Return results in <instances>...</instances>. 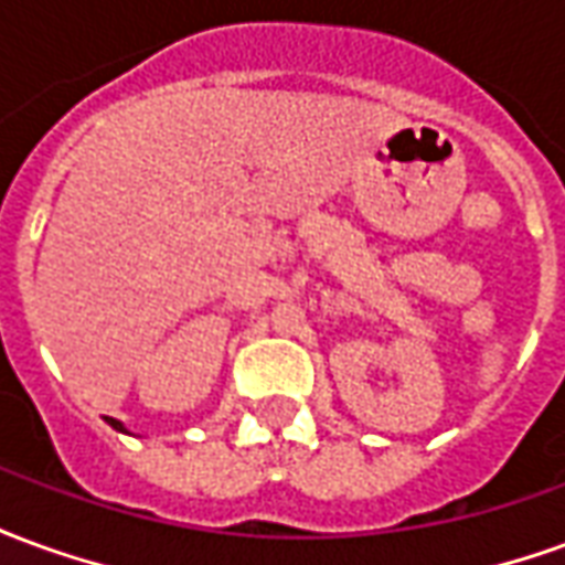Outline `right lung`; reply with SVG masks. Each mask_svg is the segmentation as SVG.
<instances>
[{
  "instance_id": "obj_1",
  "label": "right lung",
  "mask_w": 565,
  "mask_h": 565,
  "mask_svg": "<svg viewBox=\"0 0 565 565\" xmlns=\"http://www.w3.org/2000/svg\"><path fill=\"white\" fill-rule=\"evenodd\" d=\"M105 420H108V426H115L117 433H127V426L120 424V420H115V417H105Z\"/></svg>"
}]
</instances>
